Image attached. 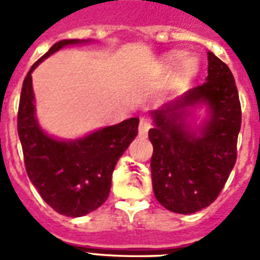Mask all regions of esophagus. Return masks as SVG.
I'll return each instance as SVG.
<instances>
[{
	"label": "esophagus",
	"mask_w": 260,
	"mask_h": 260,
	"mask_svg": "<svg viewBox=\"0 0 260 260\" xmlns=\"http://www.w3.org/2000/svg\"><path fill=\"white\" fill-rule=\"evenodd\" d=\"M150 129H151L150 120L146 117L140 118V122H139V135H140L142 138H146L147 134H148V131Z\"/></svg>",
	"instance_id": "esophagus-1"
}]
</instances>
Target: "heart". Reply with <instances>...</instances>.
Segmentation results:
<instances>
[{"instance_id": "obj_1", "label": "heart", "mask_w": 260, "mask_h": 260, "mask_svg": "<svg viewBox=\"0 0 260 260\" xmlns=\"http://www.w3.org/2000/svg\"><path fill=\"white\" fill-rule=\"evenodd\" d=\"M174 59H175V55L170 56V60L173 62ZM194 73V64L190 60H186V62L181 63V66H179V74L186 77V75H190Z\"/></svg>"}]
</instances>
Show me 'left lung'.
<instances>
[{"mask_svg":"<svg viewBox=\"0 0 260 260\" xmlns=\"http://www.w3.org/2000/svg\"><path fill=\"white\" fill-rule=\"evenodd\" d=\"M197 102L210 105L211 118L200 138L180 121L179 110ZM148 132L154 154L155 197L166 209L196 213L218 197L238 158L242 106L230 67L208 51V77L181 100L152 113Z\"/></svg>","mask_w":260,"mask_h":260,"instance_id":"left-lung-1","label":"left lung"}]
</instances>
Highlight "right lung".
<instances>
[{
    "label": "right lung",
    "mask_w": 260,
    "mask_h": 260,
    "mask_svg": "<svg viewBox=\"0 0 260 260\" xmlns=\"http://www.w3.org/2000/svg\"><path fill=\"white\" fill-rule=\"evenodd\" d=\"M75 43L79 40L58 42L34 63L22 83L17 113L26 174L43 200L55 212L69 217L85 216L108 200L114 166L139 132L138 117L102 128L75 142H58L39 128L30 74L43 59Z\"/></svg>",
    "instance_id": "right-lung-1"
}]
</instances>
